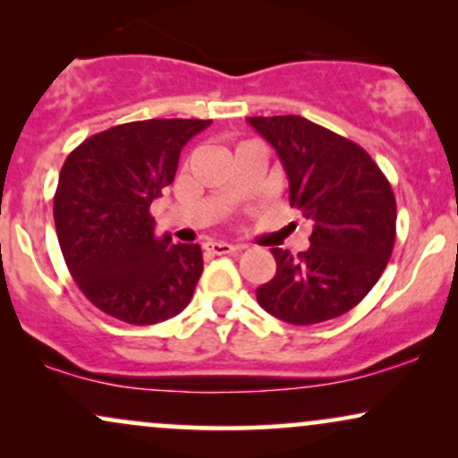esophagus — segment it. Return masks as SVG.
Segmentation results:
<instances>
[{
  "mask_svg": "<svg viewBox=\"0 0 458 458\" xmlns=\"http://www.w3.org/2000/svg\"><path fill=\"white\" fill-rule=\"evenodd\" d=\"M204 250H207L208 254L224 256V254H234V251H239L241 247L233 245V243H225V241H208V243L204 245Z\"/></svg>",
  "mask_w": 458,
  "mask_h": 458,
  "instance_id": "esophagus-1",
  "label": "esophagus"
}]
</instances>
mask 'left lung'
<instances>
[{
  "label": "left lung",
  "mask_w": 458,
  "mask_h": 458,
  "mask_svg": "<svg viewBox=\"0 0 458 458\" xmlns=\"http://www.w3.org/2000/svg\"><path fill=\"white\" fill-rule=\"evenodd\" d=\"M280 157L288 202L312 222L310 247H273L277 271L256 291L260 308L291 325L343 317L379 282L396 241V198L355 141L301 115L247 118Z\"/></svg>",
  "instance_id": "1"
}]
</instances>
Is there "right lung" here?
I'll return each instance as SVG.
<instances>
[{
	"mask_svg": "<svg viewBox=\"0 0 458 458\" xmlns=\"http://www.w3.org/2000/svg\"><path fill=\"white\" fill-rule=\"evenodd\" d=\"M211 120L152 118L92 135L66 157L54 196L68 271L92 306L129 325H155L191 301L198 243L157 239L150 202L174 181L178 157Z\"/></svg>",
	"mask_w": 458,
	"mask_h": 458,
	"instance_id": "1",
	"label": "right lung"
}]
</instances>
